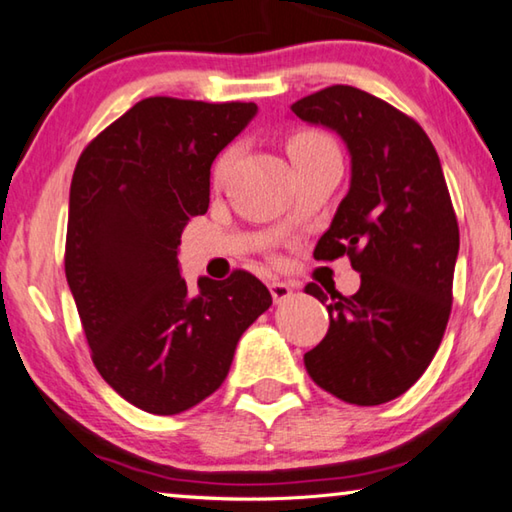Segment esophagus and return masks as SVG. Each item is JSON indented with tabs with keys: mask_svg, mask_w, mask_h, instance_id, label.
<instances>
[{
	"mask_svg": "<svg viewBox=\"0 0 512 512\" xmlns=\"http://www.w3.org/2000/svg\"><path fill=\"white\" fill-rule=\"evenodd\" d=\"M268 289H271V296L275 305H282V302H287L293 296V287L287 282H280V280H273L268 284Z\"/></svg>",
	"mask_w": 512,
	"mask_h": 512,
	"instance_id": "obj_1",
	"label": "esophagus"
}]
</instances>
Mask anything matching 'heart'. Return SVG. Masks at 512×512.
Returning <instances> with one entry per match:
<instances>
[{
    "instance_id": "heart-1",
    "label": "heart",
    "mask_w": 512,
    "mask_h": 512,
    "mask_svg": "<svg viewBox=\"0 0 512 512\" xmlns=\"http://www.w3.org/2000/svg\"><path fill=\"white\" fill-rule=\"evenodd\" d=\"M327 149H334V144L329 142L323 133H316V131L296 133L287 142V151H289L291 162H298L302 158H307V155H311V153L327 151ZM232 158H235V151L232 149L223 151L219 155V160H216V164H214V183H223L225 176H228Z\"/></svg>"
}]
</instances>
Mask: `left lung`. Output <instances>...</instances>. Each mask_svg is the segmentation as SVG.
Listing matches in <instances>:
<instances>
[{
	"mask_svg": "<svg viewBox=\"0 0 512 512\" xmlns=\"http://www.w3.org/2000/svg\"><path fill=\"white\" fill-rule=\"evenodd\" d=\"M291 110L348 146L350 189L314 257L348 255L361 273L354 296L327 291L329 329L305 368L343 402H391L427 370L452 311L458 223L443 167L418 121L352 85L309 94ZM305 291L327 302L318 284Z\"/></svg>",
	"mask_w": 512,
	"mask_h": 512,
	"instance_id": "8db88e82",
	"label": "left lung"
}]
</instances>
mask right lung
<instances>
[{
    "label": "right lung",
    "mask_w": 512,
    "mask_h": 512,
    "mask_svg": "<svg viewBox=\"0 0 512 512\" xmlns=\"http://www.w3.org/2000/svg\"><path fill=\"white\" fill-rule=\"evenodd\" d=\"M255 103L151 97L85 146L69 187L65 275L99 375L137 409L176 415L228 377L241 334L271 307L248 271L187 291L178 246L210 205L216 155Z\"/></svg>",
    "instance_id": "obj_1"
}]
</instances>
